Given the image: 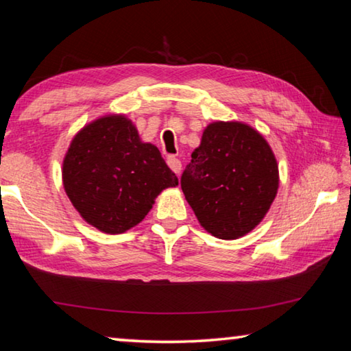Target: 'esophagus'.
Returning a JSON list of instances; mask_svg holds the SVG:
<instances>
[{"mask_svg": "<svg viewBox=\"0 0 351 351\" xmlns=\"http://www.w3.org/2000/svg\"><path fill=\"white\" fill-rule=\"evenodd\" d=\"M167 164H169V167L175 171L176 175H180L181 173V161L178 158H175V156H170L169 159H167Z\"/></svg>", "mask_w": 351, "mask_h": 351, "instance_id": "1", "label": "esophagus"}]
</instances>
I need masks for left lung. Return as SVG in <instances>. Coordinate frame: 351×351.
Returning a JSON list of instances; mask_svg holds the SVG:
<instances>
[{
  "mask_svg": "<svg viewBox=\"0 0 351 351\" xmlns=\"http://www.w3.org/2000/svg\"><path fill=\"white\" fill-rule=\"evenodd\" d=\"M199 224L217 239L247 234L269 210L278 167L268 142L240 122H213L181 176Z\"/></svg>",
  "mask_w": 351,
  "mask_h": 351,
  "instance_id": "obj_1",
  "label": "left lung"
}]
</instances>
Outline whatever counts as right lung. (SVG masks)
Listing matches in <instances>:
<instances>
[{
  "instance_id": "1",
  "label": "right lung",
  "mask_w": 351,
  "mask_h": 351,
  "mask_svg": "<svg viewBox=\"0 0 351 351\" xmlns=\"http://www.w3.org/2000/svg\"><path fill=\"white\" fill-rule=\"evenodd\" d=\"M63 186L85 221L122 234L144 219L164 189L178 186V178L156 147L141 142L132 121L106 116L71 142Z\"/></svg>"
}]
</instances>
